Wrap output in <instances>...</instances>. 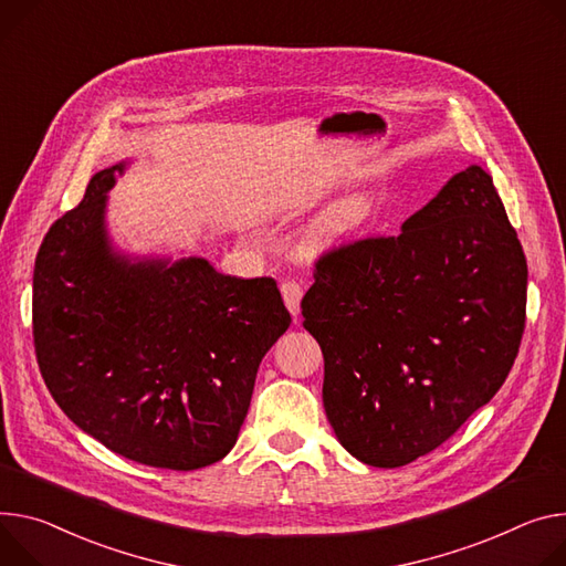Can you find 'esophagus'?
<instances>
[{
    "label": "esophagus",
    "mask_w": 566,
    "mask_h": 566,
    "mask_svg": "<svg viewBox=\"0 0 566 566\" xmlns=\"http://www.w3.org/2000/svg\"><path fill=\"white\" fill-rule=\"evenodd\" d=\"M280 291H282L284 304H286V310L291 312V316H297L300 314V300H302V284L295 282V280H284L280 284Z\"/></svg>",
    "instance_id": "obj_1"
}]
</instances>
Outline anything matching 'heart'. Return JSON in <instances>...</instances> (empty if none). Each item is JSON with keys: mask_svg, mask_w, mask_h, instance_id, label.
Listing matches in <instances>:
<instances>
[{"mask_svg": "<svg viewBox=\"0 0 566 566\" xmlns=\"http://www.w3.org/2000/svg\"><path fill=\"white\" fill-rule=\"evenodd\" d=\"M366 219V208H361V205L356 202H347V205H340V208H336L321 226L318 230V239L321 241H334V239H340L349 232H354L358 226L364 223Z\"/></svg>", "mask_w": 566, "mask_h": 566, "instance_id": "heart-1", "label": "heart"}]
</instances>
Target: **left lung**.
I'll use <instances>...</instances> for the list:
<instances>
[{
	"instance_id": "1",
	"label": "left lung",
	"mask_w": 566,
	"mask_h": 566,
	"mask_svg": "<svg viewBox=\"0 0 566 566\" xmlns=\"http://www.w3.org/2000/svg\"><path fill=\"white\" fill-rule=\"evenodd\" d=\"M314 277L300 310L325 356V413L366 465L438 449L515 364L528 266L481 167L455 174L399 234L332 245Z\"/></svg>"
}]
</instances>
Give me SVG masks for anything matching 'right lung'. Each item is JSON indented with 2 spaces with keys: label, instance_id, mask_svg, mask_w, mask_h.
<instances>
[{
  "label": "right lung",
  "instance_id": "right-lung-1",
  "mask_svg": "<svg viewBox=\"0 0 566 566\" xmlns=\"http://www.w3.org/2000/svg\"><path fill=\"white\" fill-rule=\"evenodd\" d=\"M122 169L98 171L42 239L38 368L65 416L111 451L150 468H208L234 447L256 368L291 316L273 277L111 254L104 208Z\"/></svg>",
  "mask_w": 566,
  "mask_h": 566
}]
</instances>
